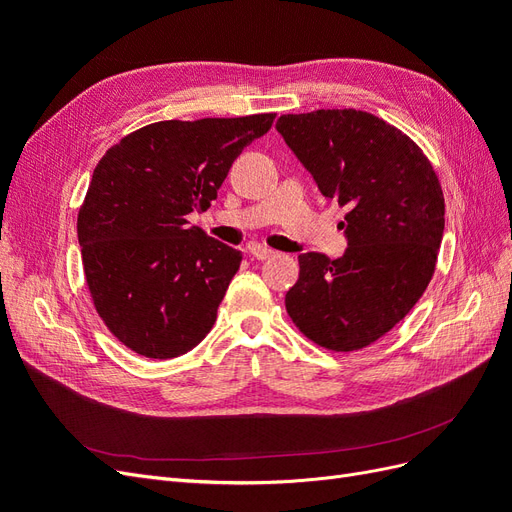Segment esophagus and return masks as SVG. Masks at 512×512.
I'll list each match as a JSON object with an SVG mask.
<instances>
[{
  "mask_svg": "<svg viewBox=\"0 0 512 512\" xmlns=\"http://www.w3.org/2000/svg\"><path fill=\"white\" fill-rule=\"evenodd\" d=\"M252 256H254L256 260H267V258L275 256V252L271 250V247H267V245H254V247H252Z\"/></svg>",
  "mask_w": 512,
  "mask_h": 512,
  "instance_id": "obj_1",
  "label": "esophagus"
}]
</instances>
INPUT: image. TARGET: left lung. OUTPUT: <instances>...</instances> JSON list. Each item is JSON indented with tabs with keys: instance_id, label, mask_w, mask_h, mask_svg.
<instances>
[{
	"instance_id": "8db88e82",
	"label": "left lung",
	"mask_w": 512,
	"mask_h": 512,
	"mask_svg": "<svg viewBox=\"0 0 512 512\" xmlns=\"http://www.w3.org/2000/svg\"><path fill=\"white\" fill-rule=\"evenodd\" d=\"M322 196L348 213V247L299 256L286 309L312 342L335 352L374 344L423 297L444 235L436 170L410 136L380 117L329 108L275 123Z\"/></svg>"
}]
</instances>
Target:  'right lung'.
<instances>
[{"label": "right lung", "instance_id": "obj_1", "mask_svg": "<svg viewBox=\"0 0 512 512\" xmlns=\"http://www.w3.org/2000/svg\"><path fill=\"white\" fill-rule=\"evenodd\" d=\"M275 115L158 121L98 162L79 211V245L96 312L123 346L173 359L203 342L241 252L190 226L243 147Z\"/></svg>", "mask_w": 512, "mask_h": 512}]
</instances>
